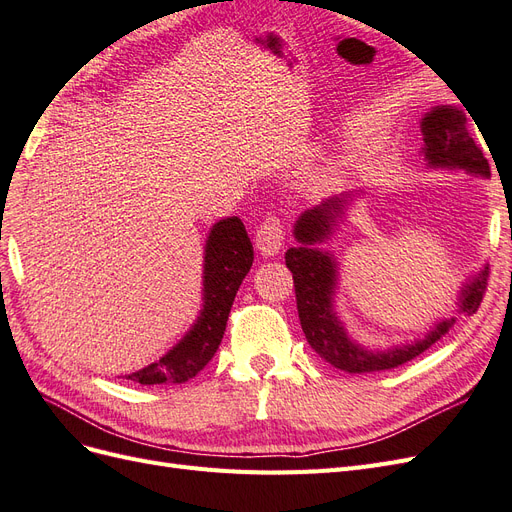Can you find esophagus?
I'll use <instances>...</instances> for the list:
<instances>
[{"mask_svg":"<svg viewBox=\"0 0 512 512\" xmlns=\"http://www.w3.org/2000/svg\"><path fill=\"white\" fill-rule=\"evenodd\" d=\"M284 245V222L280 215H267L256 230V247L262 256L280 254Z\"/></svg>","mask_w":512,"mask_h":512,"instance_id":"obj_1","label":"esophagus"}]
</instances>
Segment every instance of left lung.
<instances>
[{"label":"left lung","mask_w":512,"mask_h":512,"mask_svg":"<svg viewBox=\"0 0 512 512\" xmlns=\"http://www.w3.org/2000/svg\"><path fill=\"white\" fill-rule=\"evenodd\" d=\"M468 119L457 106H438L423 119V141L425 158L431 166H453L468 168L472 173L489 175V164L483 151L474 143L468 130ZM346 205V198L324 200L322 205L305 211L297 226L294 237L301 245L290 247L286 252V267L294 280V297L301 329L312 346L324 361L333 367L348 371V374H361V371H380L404 365L418 354L431 348L442 339L457 318L442 320L425 339L412 346H401L386 352H367L361 346L352 344L346 337L342 324L333 314V288H335V262L327 252H320L316 243L327 239L331 232V222ZM489 269V267H487ZM478 273V277L461 290L459 309L463 314H476L483 303L487 290L489 271Z\"/></svg>","instance_id":"1"}]
</instances>
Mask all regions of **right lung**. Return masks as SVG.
Listing matches in <instances>:
<instances>
[{
    "label": "right lung",
    "instance_id": "right-lung-1",
    "mask_svg": "<svg viewBox=\"0 0 512 512\" xmlns=\"http://www.w3.org/2000/svg\"><path fill=\"white\" fill-rule=\"evenodd\" d=\"M254 262L252 241L239 218L213 226L205 250V305L194 329L160 361L134 371L138 384H181L194 378L220 348L232 301Z\"/></svg>",
    "mask_w": 512,
    "mask_h": 512
}]
</instances>
